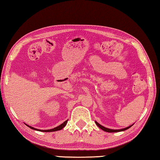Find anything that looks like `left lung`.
Here are the masks:
<instances>
[{
    "label": "left lung",
    "instance_id": "8db88e82",
    "mask_svg": "<svg viewBox=\"0 0 160 160\" xmlns=\"http://www.w3.org/2000/svg\"><path fill=\"white\" fill-rule=\"evenodd\" d=\"M95 123H96V124H97V126L99 127L100 129H102V130H104V131H105V132H122V131H124V130L128 129L129 128H130V127H131V126H130V127H126V128H124V129H111L106 128V127L102 126V125L99 124V123H98L97 122H95Z\"/></svg>",
    "mask_w": 160,
    "mask_h": 160
}]
</instances>
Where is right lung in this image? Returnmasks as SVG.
<instances>
[{
  "label": "right lung",
  "mask_w": 160,
  "mask_h": 160,
  "mask_svg": "<svg viewBox=\"0 0 160 160\" xmlns=\"http://www.w3.org/2000/svg\"><path fill=\"white\" fill-rule=\"evenodd\" d=\"M67 122L68 120H66V121H65L63 123V124H61V125H59V126L56 127H55V128L53 129H47V130H41V129H36V128H33V127H32L31 126H28V125H27L28 127H30L31 129H34V130H37V131H41V132H56V131H58V130H61L62 129L63 127H64L66 124H67Z\"/></svg>",
  "instance_id": "1"
}]
</instances>
